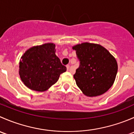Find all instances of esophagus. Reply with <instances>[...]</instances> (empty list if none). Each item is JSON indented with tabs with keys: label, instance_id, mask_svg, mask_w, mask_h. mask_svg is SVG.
Listing matches in <instances>:
<instances>
[{
	"label": "esophagus",
	"instance_id": "34e87169",
	"mask_svg": "<svg viewBox=\"0 0 134 134\" xmlns=\"http://www.w3.org/2000/svg\"><path fill=\"white\" fill-rule=\"evenodd\" d=\"M66 67H67V71H69V68H70L69 65H67L66 66Z\"/></svg>",
	"mask_w": 134,
	"mask_h": 134
}]
</instances>
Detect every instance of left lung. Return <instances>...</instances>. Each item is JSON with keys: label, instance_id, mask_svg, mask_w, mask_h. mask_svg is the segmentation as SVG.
Here are the masks:
<instances>
[{"label": "left lung", "instance_id": "obj_1", "mask_svg": "<svg viewBox=\"0 0 134 134\" xmlns=\"http://www.w3.org/2000/svg\"><path fill=\"white\" fill-rule=\"evenodd\" d=\"M80 60L74 75L77 86L87 97L106 93L115 80L118 65L115 58L99 44L82 43L72 47Z\"/></svg>", "mask_w": 134, "mask_h": 134}]
</instances>
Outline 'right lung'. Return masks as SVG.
I'll return each mask as SVG.
<instances>
[{"label":"right lung","mask_w":134,"mask_h":134,"mask_svg":"<svg viewBox=\"0 0 134 134\" xmlns=\"http://www.w3.org/2000/svg\"><path fill=\"white\" fill-rule=\"evenodd\" d=\"M55 44L48 43L28 48L19 62L20 78L28 88L44 91L54 84L67 68L56 55Z\"/></svg>","instance_id":"add662e5"}]
</instances>
